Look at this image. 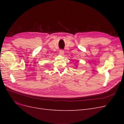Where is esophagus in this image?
Segmentation results:
<instances>
[{
    "instance_id": "obj_1",
    "label": "esophagus",
    "mask_w": 124,
    "mask_h": 124,
    "mask_svg": "<svg viewBox=\"0 0 124 124\" xmlns=\"http://www.w3.org/2000/svg\"><path fill=\"white\" fill-rule=\"evenodd\" d=\"M59 54L60 55L62 56L63 55V54H64V51H63L62 50H61L59 52Z\"/></svg>"
}]
</instances>
